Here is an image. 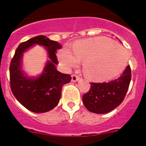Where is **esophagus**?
Wrapping results in <instances>:
<instances>
[{
	"mask_svg": "<svg viewBox=\"0 0 146 146\" xmlns=\"http://www.w3.org/2000/svg\"><path fill=\"white\" fill-rule=\"evenodd\" d=\"M80 77L79 76L76 75V74H72V82H76V81L79 80Z\"/></svg>",
	"mask_w": 146,
	"mask_h": 146,
	"instance_id": "1",
	"label": "esophagus"
}]
</instances>
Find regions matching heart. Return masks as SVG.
Wrapping results in <instances>:
<instances>
[{"label": "heart", "mask_w": 146, "mask_h": 146, "mask_svg": "<svg viewBox=\"0 0 146 146\" xmlns=\"http://www.w3.org/2000/svg\"><path fill=\"white\" fill-rule=\"evenodd\" d=\"M58 58L66 69L78 66L83 61V71L88 77L96 80H106L124 70L128 56L124 48L106 37H94L77 41L73 50L64 47Z\"/></svg>", "instance_id": "heart-1"}]
</instances>
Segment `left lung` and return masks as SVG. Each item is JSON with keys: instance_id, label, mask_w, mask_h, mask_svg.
I'll return each mask as SVG.
<instances>
[{"instance_id": "left-lung-1", "label": "left lung", "mask_w": 146, "mask_h": 146, "mask_svg": "<svg viewBox=\"0 0 146 146\" xmlns=\"http://www.w3.org/2000/svg\"><path fill=\"white\" fill-rule=\"evenodd\" d=\"M131 68L127 66L118 78L108 82H90L88 92L82 102L89 111L104 114L113 110L124 99L131 78Z\"/></svg>"}]
</instances>
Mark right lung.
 Masks as SVG:
<instances>
[{
  "mask_svg": "<svg viewBox=\"0 0 146 146\" xmlns=\"http://www.w3.org/2000/svg\"><path fill=\"white\" fill-rule=\"evenodd\" d=\"M33 44L44 46L50 60L45 66L43 73L32 79L24 75L21 58L23 52ZM60 47L58 42L45 36H38L22 42L15 51L9 66L10 87L15 98L30 111L39 113L53 109L58 104L63 86L71 81L69 74L60 73L55 68L58 64L55 53Z\"/></svg>",
  "mask_w": 146,
  "mask_h": 146,
  "instance_id": "add662e5",
  "label": "right lung"
}]
</instances>
